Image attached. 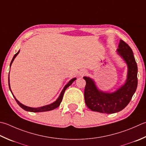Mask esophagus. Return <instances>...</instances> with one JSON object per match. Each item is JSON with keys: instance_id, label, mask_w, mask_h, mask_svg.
<instances>
[{"instance_id": "obj_1", "label": "esophagus", "mask_w": 146, "mask_h": 146, "mask_svg": "<svg viewBox=\"0 0 146 146\" xmlns=\"http://www.w3.org/2000/svg\"><path fill=\"white\" fill-rule=\"evenodd\" d=\"M86 75V71H82V72L80 73V75H81V76H84V75Z\"/></svg>"}]
</instances>
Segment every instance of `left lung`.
Here are the masks:
<instances>
[{
  "mask_svg": "<svg viewBox=\"0 0 146 146\" xmlns=\"http://www.w3.org/2000/svg\"><path fill=\"white\" fill-rule=\"evenodd\" d=\"M118 54L127 64V78L125 84L111 93L99 90L94 80L84 76L86 81L84 90L85 102L93 111L107 114L115 113L123 110L129 103L137 87V65L132 48L120 40L117 49Z\"/></svg>",
  "mask_w": 146,
  "mask_h": 146,
  "instance_id": "obj_1",
  "label": "left lung"
}]
</instances>
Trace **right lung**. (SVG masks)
<instances>
[{
  "mask_svg": "<svg viewBox=\"0 0 146 146\" xmlns=\"http://www.w3.org/2000/svg\"><path fill=\"white\" fill-rule=\"evenodd\" d=\"M19 50L18 51V52H17L15 55L14 56L13 58L12 59V61H11V64H10V67L11 64H12L13 62L14 61V59H15L16 57L17 56V55L19 54ZM76 78H72L71 80L68 83V84L65 85L64 87L63 88V89H62V90L61 91V94H60V95L59 96V98L57 99L56 101L55 102H52V104H48V105H46V106H42V107H39V108H31V107H28V106H25L24 104H21V102H19L18 100H17L16 99L15 97L14 96L13 94L12 93V91H11V87H10V84H9V78H8V82H9V89L11 90V93H12L13 96L14 97V98L15 99L17 103H18V104L19 106L20 107H21L22 109H23L25 111H30V112H33V113H37V112H44V111H51V110H53L54 109H56V108H57L59 106L60 104H61V102L62 101V98H63V95L64 94V92L66 88L70 86V85L73 84V82L75 80Z\"/></svg>",
  "mask_w": 146,
  "mask_h": 146,
  "instance_id": "obj_1",
  "label": "right lung"
}]
</instances>
